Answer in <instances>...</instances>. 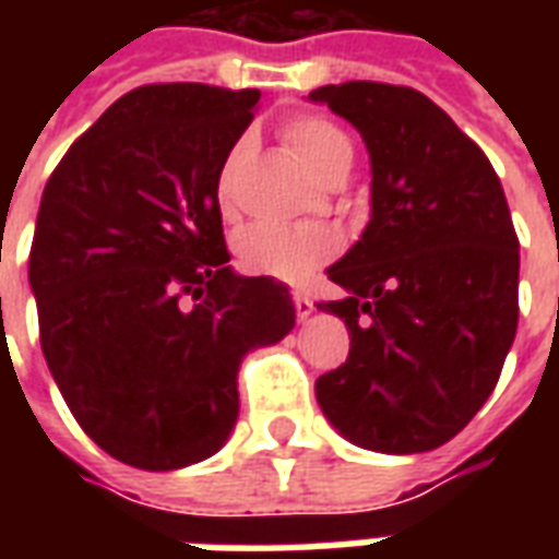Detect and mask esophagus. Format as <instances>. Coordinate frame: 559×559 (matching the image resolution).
Wrapping results in <instances>:
<instances>
[{"label": "esophagus", "instance_id": "obj_1", "mask_svg": "<svg viewBox=\"0 0 559 559\" xmlns=\"http://www.w3.org/2000/svg\"><path fill=\"white\" fill-rule=\"evenodd\" d=\"M293 305H296V317H299V323H305L308 317L314 314V302H311V296L308 293H293Z\"/></svg>", "mask_w": 559, "mask_h": 559}]
</instances>
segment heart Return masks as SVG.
<instances>
[{
  "label": "heart",
  "instance_id": "heart-1",
  "mask_svg": "<svg viewBox=\"0 0 559 559\" xmlns=\"http://www.w3.org/2000/svg\"><path fill=\"white\" fill-rule=\"evenodd\" d=\"M284 138L293 155L302 160L317 179H332L338 173H350L353 140L341 131L335 122L323 116H296L284 126ZM251 152V138H239L224 158L218 176L221 203H230L233 176L239 164ZM341 236L326 224H254L239 236L236 257L239 266L251 275H269V278L308 281L326 260L338 254Z\"/></svg>",
  "mask_w": 559,
  "mask_h": 559
}]
</instances>
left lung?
<instances>
[{"mask_svg": "<svg viewBox=\"0 0 559 559\" xmlns=\"http://www.w3.org/2000/svg\"><path fill=\"white\" fill-rule=\"evenodd\" d=\"M308 102L347 119L371 158V221L317 308L350 329L347 362L317 380L332 428L371 452L449 443L497 386L518 329V236L503 185L421 92L353 80Z\"/></svg>", "mask_w": 559, "mask_h": 559, "instance_id": "left-lung-1", "label": "left lung"}]
</instances>
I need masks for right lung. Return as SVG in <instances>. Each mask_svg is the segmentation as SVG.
Wrapping results in <instances>:
<instances>
[{
    "instance_id": "right-lung-1",
    "label": "right lung",
    "mask_w": 559,
    "mask_h": 559,
    "mask_svg": "<svg viewBox=\"0 0 559 559\" xmlns=\"http://www.w3.org/2000/svg\"><path fill=\"white\" fill-rule=\"evenodd\" d=\"M260 92H128L44 188L29 254L41 350L80 428L140 469L206 461L239 419V365L296 326L287 284L236 275L218 176Z\"/></svg>"
}]
</instances>
